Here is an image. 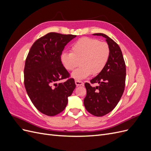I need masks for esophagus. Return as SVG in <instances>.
<instances>
[{
    "instance_id": "esophagus-1",
    "label": "esophagus",
    "mask_w": 151,
    "mask_h": 151,
    "mask_svg": "<svg viewBox=\"0 0 151 151\" xmlns=\"http://www.w3.org/2000/svg\"><path fill=\"white\" fill-rule=\"evenodd\" d=\"M75 83L76 84L77 86H83L84 85V83H83L82 81H78V80H76L75 81Z\"/></svg>"
}]
</instances>
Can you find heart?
Segmentation results:
<instances>
[{
	"mask_svg": "<svg viewBox=\"0 0 151 151\" xmlns=\"http://www.w3.org/2000/svg\"><path fill=\"white\" fill-rule=\"evenodd\" d=\"M110 56V48L105 42L91 38L84 37L78 40L71 47V53L63 52L60 56L62 65L66 70L72 71V77L83 80L91 74H100L107 65Z\"/></svg>",
	"mask_w": 151,
	"mask_h": 151,
	"instance_id": "b5f03b06",
	"label": "heart"
}]
</instances>
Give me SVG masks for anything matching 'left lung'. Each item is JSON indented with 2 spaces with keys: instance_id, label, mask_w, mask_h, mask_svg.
<instances>
[{
  "instance_id": "8db88e82",
  "label": "left lung",
  "mask_w": 151,
  "mask_h": 151,
  "mask_svg": "<svg viewBox=\"0 0 151 151\" xmlns=\"http://www.w3.org/2000/svg\"><path fill=\"white\" fill-rule=\"evenodd\" d=\"M102 36L110 48V56L104 70L91 83H85L87 94L84 104L87 111L96 116H102L111 111L119 102L125 89L126 67L122 50L118 45L106 35ZM98 83L99 86L93 87L91 83Z\"/></svg>"
}]
</instances>
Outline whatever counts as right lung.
Segmentation results:
<instances>
[{
	"instance_id": "obj_1",
	"label": "right lung",
	"mask_w": 151,
	"mask_h": 151,
	"mask_svg": "<svg viewBox=\"0 0 151 151\" xmlns=\"http://www.w3.org/2000/svg\"><path fill=\"white\" fill-rule=\"evenodd\" d=\"M76 35L49 33L32 45L26 59L24 86L29 98L38 111L55 116L63 111L68 97L76 88L74 79L60 60L65 45ZM64 83H58L62 79Z\"/></svg>"
}]
</instances>
